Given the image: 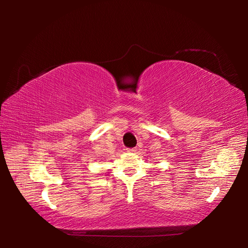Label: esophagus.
<instances>
[{
    "mask_svg": "<svg viewBox=\"0 0 248 248\" xmlns=\"http://www.w3.org/2000/svg\"><path fill=\"white\" fill-rule=\"evenodd\" d=\"M137 151V149L136 148H131V149H127V152H129V153H133V152H136Z\"/></svg>",
    "mask_w": 248,
    "mask_h": 248,
    "instance_id": "34e87169",
    "label": "esophagus"
}]
</instances>
